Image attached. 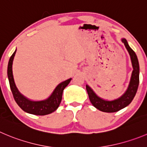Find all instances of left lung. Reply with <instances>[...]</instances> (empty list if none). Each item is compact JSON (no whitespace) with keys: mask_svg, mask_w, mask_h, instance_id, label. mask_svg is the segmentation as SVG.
Returning <instances> with one entry per match:
<instances>
[{"mask_svg":"<svg viewBox=\"0 0 147 147\" xmlns=\"http://www.w3.org/2000/svg\"><path fill=\"white\" fill-rule=\"evenodd\" d=\"M122 41L129 53L133 67H134L131 82L126 92L117 99L114 100V101H105L97 96L92 89L88 86H86V90H87L90 102L96 109L101 112H115L125 107L127 105H130V103L134 99L138 90V84H139V64H138V58L135 52L128 46L127 40L125 39H122Z\"/></svg>","mask_w":147,"mask_h":147,"instance_id":"obj_1","label":"left lung"}]
</instances>
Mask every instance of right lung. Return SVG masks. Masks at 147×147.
<instances>
[{
	"instance_id": "obj_1",
	"label": "right lung",
	"mask_w": 147,
	"mask_h": 147,
	"mask_svg": "<svg viewBox=\"0 0 147 147\" xmlns=\"http://www.w3.org/2000/svg\"><path fill=\"white\" fill-rule=\"evenodd\" d=\"M16 51L11 55L8 64V78L9 80L10 88L13 94V98L20 107L27 113L36 115H46L54 112L59 106L62 98V93L64 89L69 84L72 79H68L58 85L53 94L48 99L40 101H32L23 96L16 88L12 74V64Z\"/></svg>"
}]
</instances>
